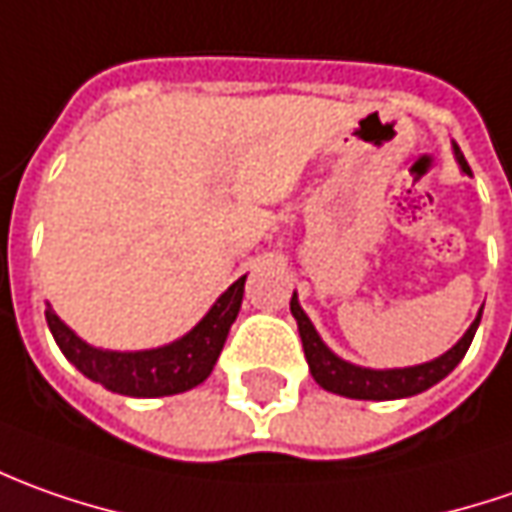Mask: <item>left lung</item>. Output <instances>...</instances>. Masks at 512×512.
Instances as JSON below:
<instances>
[{
  "instance_id": "obj_1",
  "label": "left lung",
  "mask_w": 512,
  "mask_h": 512,
  "mask_svg": "<svg viewBox=\"0 0 512 512\" xmlns=\"http://www.w3.org/2000/svg\"><path fill=\"white\" fill-rule=\"evenodd\" d=\"M453 155H456L459 169H462L465 175H470L465 155H462V150H459L456 144H453ZM291 314H294V320H297V331H300L303 351H306V360H309V371L311 377H314V382H317L320 388L331 391V394H340V397L377 399V402L416 397V394L433 388L436 382H442V379L448 377L450 371L462 362V357L467 354V348L473 343L476 328L482 323V309H479L476 320H473L470 328L462 334V340L431 362H419V365H408V368H365V365H354V362L337 357V354L323 343V337L317 334V328H314V323L309 320V314L300 306L297 291L291 294Z\"/></svg>"
}]
</instances>
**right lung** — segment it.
<instances>
[{
    "label": "right lung",
    "mask_w": 512,
    "mask_h": 512,
    "mask_svg": "<svg viewBox=\"0 0 512 512\" xmlns=\"http://www.w3.org/2000/svg\"><path fill=\"white\" fill-rule=\"evenodd\" d=\"M243 286H246V274L223 291L212 303V309L206 311L184 337L158 345V348H144V351L96 348L87 340H81L79 334L50 309V303L45 309L47 328L56 345L62 348L64 357L73 362L84 377L104 385L107 391L138 399L172 397V394H184L189 388L201 385L203 379L212 374L215 362L221 357L223 343L229 337V328L235 323L240 303H243Z\"/></svg>",
    "instance_id": "obj_1"
}]
</instances>
